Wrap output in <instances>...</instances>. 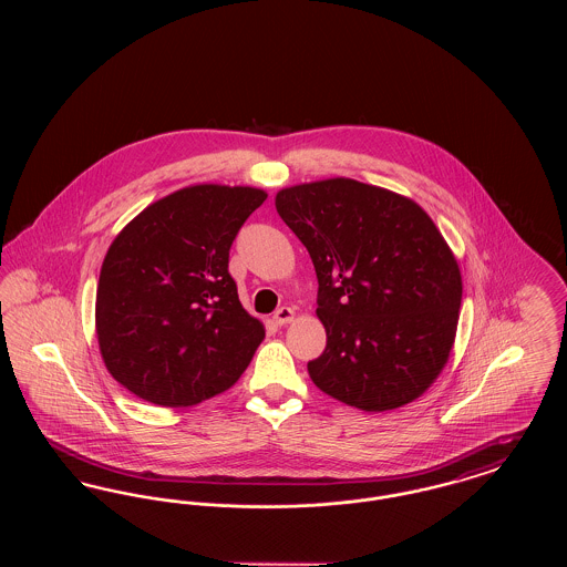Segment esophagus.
<instances>
[{"label": "esophagus", "instance_id": "esophagus-1", "mask_svg": "<svg viewBox=\"0 0 567 567\" xmlns=\"http://www.w3.org/2000/svg\"><path fill=\"white\" fill-rule=\"evenodd\" d=\"M296 319V310L293 308H287V306H282L280 310H276V315H274V323L280 324H287L291 323Z\"/></svg>", "mask_w": 567, "mask_h": 567}]
</instances>
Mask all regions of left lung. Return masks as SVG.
<instances>
[{"mask_svg": "<svg viewBox=\"0 0 567 567\" xmlns=\"http://www.w3.org/2000/svg\"><path fill=\"white\" fill-rule=\"evenodd\" d=\"M319 278L323 354L308 363L333 400L384 412L421 398L455 344L461 271L432 216L400 193L327 178L276 193Z\"/></svg>", "mask_w": 567, "mask_h": 567, "instance_id": "8db88e82", "label": "left lung"}]
</instances>
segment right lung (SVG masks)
Returning <instances> with one entry per match:
<instances>
[{
  "label": "right lung",
  "instance_id": "right-lung-1",
  "mask_svg": "<svg viewBox=\"0 0 567 567\" xmlns=\"http://www.w3.org/2000/svg\"><path fill=\"white\" fill-rule=\"evenodd\" d=\"M268 193L193 185L146 206L110 244L95 331L110 374L140 400L195 405L227 391L266 338L227 271Z\"/></svg>",
  "mask_w": 567,
  "mask_h": 567
}]
</instances>
